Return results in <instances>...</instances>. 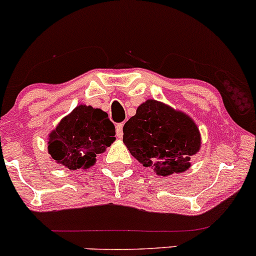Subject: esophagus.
<instances>
[{"mask_svg":"<svg viewBox=\"0 0 256 256\" xmlns=\"http://www.w3.org/2000/svg\"><path fill=\"white\" fill-rule=\"evenodd\" d=\"M122 124H118L116 125V137L118 138H122Z\"/></svg>","mask_w":256,"mask_h":256,"instance_id":"obj_1","label":"esophagus"}]
</instances>
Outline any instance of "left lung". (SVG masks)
Instances as JSON below:
<instances>
[{"instance_id": "left-lung-1", "label": "left lung", "mask_w": 256, "mask_h": 256, "mask_svg": "<svg viewBox=\"0 0 256 256\" xmlns=\"http://www.w3.org/2000/svg\"><path fill=\"white\" fill-rule=\"evenodd\" d=\"M122 131L132 156L162 177L189 170L201 149V134L192 118L156 100L138 106Z\"/></svg>"}]
</instances>
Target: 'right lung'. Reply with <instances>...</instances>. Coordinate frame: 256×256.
<instances>
[{
  "label": "right lung",
  "instance_id": "add662e5",
  "mask_svg": "<svg viewBox=\"0 0 256 256\" xmlns=\"http://www.w3.org/2000/svg\"><path fill=\"white\" fill-rule=\"evenodd\" d=\"M116 128L100 108L79 104L49 134L50 158L66 168L86 170L116 140Z\"/></svg>",
  "mask_w": 256,
  "mask_h": 256
}]
</instances>
